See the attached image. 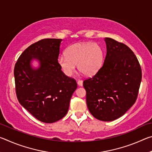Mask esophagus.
Returning a JSON list of instances; mask_svg holds the SVG:
<instances>
[{
  "label": "esophagus",
  "mask_w": 152,
  "mask_h": 152,
  "mask_svg": "<svg viewBox=\"0 0 152 152\" xmlns=\"http://www.w3.org/2000/svg\"><path fill=\"white\" fill-rule=\"evenodd\" d=\"M78 86H82V85H83V81H82V80H78Z\"/></svg>",
  "instance_id": "obj_1"
}]
</instances>
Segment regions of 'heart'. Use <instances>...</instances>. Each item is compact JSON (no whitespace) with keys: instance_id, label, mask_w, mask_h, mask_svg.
<instances>
[{"instance_id":"heart-1","label":"heart","mask_w":152,"mask_h":152,"mask_svg":"<svg viewBox=\"0 0 152 152\" xmlns=\"http://www.w3.org/2000/svg\"><path fill=\"white\" fill-rule=\"evenodd\" d=\"M66 55L59 56L58 63L63 72L68 76L72 75L76 65L84 75L92 76L103 64V51L95 43H74L66 49Z\"/></svg>"}]
</instances>
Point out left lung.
Segmentation results:
<instances>
[{
	"label": "left lung",
	"instance_id": "1",
	"mask_svg": "<svg viewBox=\"0 0 152 152\" xmlns=\"http://www.w3.org/2000/svg\"><path fill=\"white\" fill-rule=\"evenodd\" d=\"M107 55L99 71L85 80L86 104L92 116L112 121L123 116L136 101L141 77L140 64L124 43L106 37Z\"/></svg>",
	"mask_w": 152,
	"mask_h": 152
}]
</instances>
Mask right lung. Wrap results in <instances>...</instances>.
<instances>
[{
  "instance_id": "obj_1",
  "label": "right lung",
  "mask_w": 152,
  "mask_h": 152,
  "mask_svg": "<svg viewBox=\"0 0 152 152\" xmlns=\"http://www.w3.org/2000/svg\"><path fill=\"white\" fill-rule=\"evenodd\" d=\"M61 39H43L28 47L15 64L14 76L19 103L37 120L58 121L68 113L77 83L65 75L58 63ZM33 58L40 67L33 69Z\"/></svg>"
}]
</instances>
